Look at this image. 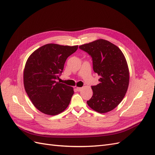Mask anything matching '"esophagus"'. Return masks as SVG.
<instances>
[{
    "instance_id": "34e87169",
    "label": "esophagus",
    "mask_w": 155,
    "mask_h": 155,
    "mask_svg": "<svg viewBox=\"0 0 155 155\" xmlns=\"http://www.w3.org/2000/svg\"><path fill=\"white\" fill-rule=\"evenodd\" d=\"M81 89H82L81 87H76V90H77L78 91H81Z\"/></svg>"
}]
</instances>
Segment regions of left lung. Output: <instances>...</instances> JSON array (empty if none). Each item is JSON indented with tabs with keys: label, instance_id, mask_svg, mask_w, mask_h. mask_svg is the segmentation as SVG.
<instances>
[{
	"label": "left lung",
	"instance_id": "left-lung-1",
	"mask_svg": "<svg viewBox=\"0 0 155 155\" xmlns=\"http://www.w3.org/2000/svg\"><path fill=\"white\" fill-rule=\"evenodd\" d=\"M92 58L93 70L100 78V83L92 86L93 95L87 101L99 113L111 111L122 101L127 91L129 70L122 51L105 39H97L79 46Z\"/></svg>",
	"mask_w": 155,
	"mask_h": 155
}]
</instances>
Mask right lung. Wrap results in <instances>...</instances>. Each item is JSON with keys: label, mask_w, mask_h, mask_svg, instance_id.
<instances>
[{"label": "right lung", "mask_w": 155, "mask_h": 155, "mask_svg": "<svg viewBox=\"0 0 155 155\" xmlns=\"http://www.w3.org/2000/svg\"><path fill=\"white\" fill-rule=\"evenodd\" d=\"M78 46L47 44L35 50L27 59L23 74L26 92L37 109L57 115L68 106L74 88L57 81L68 56Z\"/></svg>", "instance_id": "right-lung-1"}]
</instances>
